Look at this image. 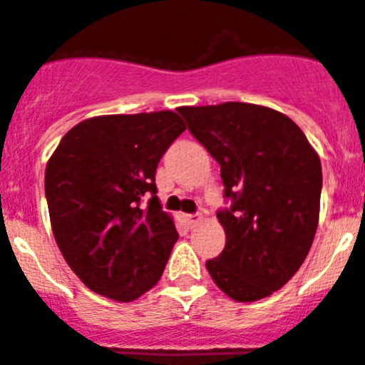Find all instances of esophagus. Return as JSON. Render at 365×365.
Here are the masks:
<instances>
[{"instance_id":"1","label":"esophagus","mask_w":365,"mask_h":365,"mask_svg":"<svg viewBox=\"0 0 365 365\" xmlns=\"http://www.w3.org/2000/svg\"><path fill=\"white\" fill-rule=\"evenodd\" d=\"M183 219H185L187 225H189V226H194V225H196L197 221H200L201 215H200V214H187V215H183Z\"/></svg>"}]
</instances>
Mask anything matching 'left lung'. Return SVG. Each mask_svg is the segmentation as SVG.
I'll return each instance as SVG.
<instances>
[{
    "mask_svg": "<svg viewBox=\"0 0 365 365\" xmlns=\"http://www.w3.org/2000/svg\"><path fill=\"white\" fill-rule=\"evenodd\" d=\"M189 132L221 165L226 233L207 260L219 289L257 302L284 287L309 255L319 222L321 160L292 119L272 108L228 101L180 107Z\"/></svg>",
    "mask_w": 365,
    "mask_h": 365,
    "instance_id": "8db88e82",
    "label": "left lung"
}]
</instances>
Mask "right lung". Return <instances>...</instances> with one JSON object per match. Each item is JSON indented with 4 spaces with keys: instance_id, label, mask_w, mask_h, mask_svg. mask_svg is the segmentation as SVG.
I'll return each instance as SVG.
<instances>
[{
    "instance_id": "obj_1",
    "label": "right lung",
    "mask_w": 365,
    "mask_h": 365,
    "mask_svg": "<svg viewBox=\"0 0 365 365\" xmlns=\"http://www.w3.org/2000/svg\"><path fill=\"white\" fill-rule=\"evenodd\" d=\"M183 132L171 110L100 115L71 128L48 160L53 235L74 274L96 294L133 302L160 280L178 232L155 196V173Z\"/></svg>"
}]
</instances>
